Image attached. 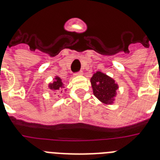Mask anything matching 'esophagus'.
I'll list each match as a JSON object with an SVG mask.
<instances>
[{
  "label": "esophagus",
  "instance_id": "obj_1",
  "mask_svg": "<svg viewBox=\"0 0 160 160\" xmlns=\"http://www.w3.org/2000/svg\"><path fill=\"white\" fill-rule=\"evenodd\" d=\"M82 71H78V72H76L74 73V75L75 76H78V75H82Z\"/></svg>",
  "mask_w": 160,
  "mask_h": 160
}]
</instances>
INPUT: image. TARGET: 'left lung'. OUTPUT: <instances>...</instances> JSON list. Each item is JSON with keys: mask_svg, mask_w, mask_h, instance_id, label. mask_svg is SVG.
Listing matches in <instances>:
<instances>
[{"mask_svg": "<svg viewBox=\"0 0 160 160\" xmlns=\"http://www.w3.org/2000/svg\"><path fill=\"white\" fill-rule=\"evenodd\" d=\"M94 96L102 102L111 105L116 95L118 84L111 77L102 72L97 71L90 79Z\"/></svg>", "mask_w": 160, "mask_h": 160, "instance_id": "1", "label": "left lung"}]
</instances>
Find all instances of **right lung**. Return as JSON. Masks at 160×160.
Masks as SVG:
<instances>
[{
	"label": "right lung",
	"instance_id": "right-lung-1",
	"mask_svg": "<svg viewBox=\"0 0 160 160\" xmlns=\"http://www.w3.org/2000/svg\"><path fill=\"white\" fill-rule=\"evenodd\" d=\"M55 81L53 83H49V89L53 90H59L60 88H62L63 87V83L62 82V79L59 77H55L54 78Z\"/></svg>",
	"mask_w": 160,
	"mask_h": 160
}]
</instances>
